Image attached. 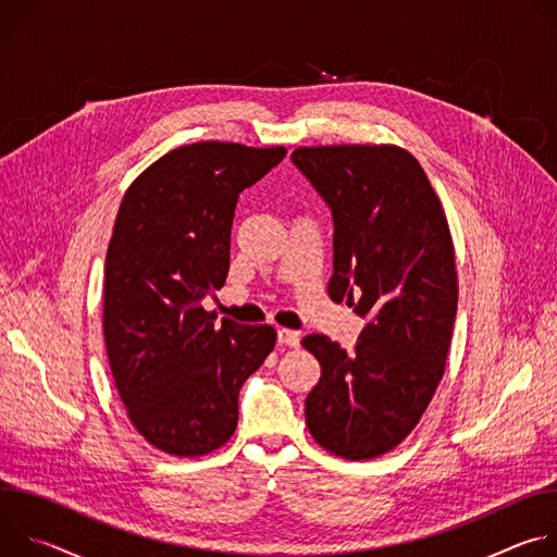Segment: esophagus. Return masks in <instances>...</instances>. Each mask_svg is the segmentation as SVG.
Here are the masks:
<instances>
[{
	"label": "esophagus",
	"mask_w": 557,
	"mask_h": 557,
	"mask_svg": "<svg viewBox=\"0 0 557 557\" xmlns=\"http://www.w3.org/2000/svg\"><path fill=\"white\" fill-rule=\"evenodd\" d=\"M277 342H280V344H284V346L297 348V346H299V342H301V337H299V333H297V331L280 329V331H277Z\"/></svg>",
	"instance_id": "obj_1"
}]
</instances>
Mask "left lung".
<instances>
[{
  "label": "left lung",
  "mask_w": 557,
  "mask_h": 557,
  "mask_svg": "<svg viewBox=\"0 0 557 557\" xmlns=\"http://www.w3.org/2000/svg\"><path fill=\"white\" fill-rule=\"evenodd\" d=\"M290 161L333 213L329 295L368 320L350 352L301 339L322 366L306 425L335 456L376 458L414 430L443 379L458 304L447 218L401 147H299Z\"/></svg>",
  "instance_id": "obj_1"
}]
</instances>
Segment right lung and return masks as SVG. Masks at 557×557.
Wrapping results in <instances>:
<instances>
[{
	"label": "right lung",
	"instance_id": "right-lung-1",
	"mask_svg": "<svg viewBox=\"0 0 557 557\" xmlns=\"http://www.w3.org/2000/svg\"><path fill=\"white\" fill-rule=\"evenodd\" d=\"M284 147L202 140L149 165L125 191L106 258L103 335L127 417L147 443L202 456L237 425V394L275 346L271 326L215 322L240 194Z\"/></svg>",
	"mask_w": 557,
	"mask_h": 557
}]
</instances>
